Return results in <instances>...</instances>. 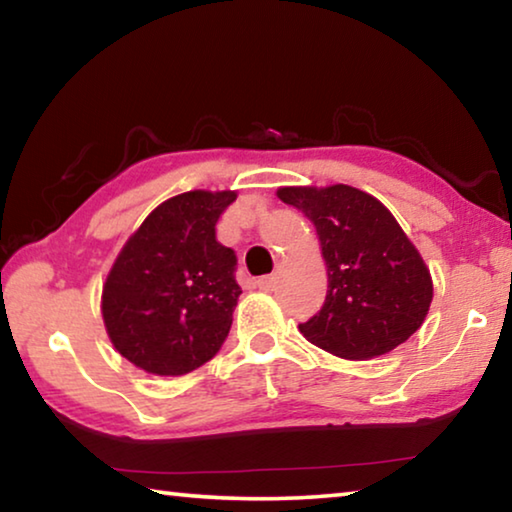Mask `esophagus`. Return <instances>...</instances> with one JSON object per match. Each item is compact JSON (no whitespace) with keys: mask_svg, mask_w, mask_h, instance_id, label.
Segmentation results:
<instances>
[{"mask_svg":"<svg viewBox=\"0 0 512 512\" xmlns=\"http://www.w3.org/2000/svg\"><path fill=\"white\" fill-rule=\"evenodd\" d=\"M257 287L262 291H273L275 278H273V275H262V278H257Z\"/></svg>","mask_w":512,"mask_h":512,"instance_id":"34e87169","label":"esophagus"}]
</instances>
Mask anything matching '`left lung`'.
I'll list each match as a JSON object with an SVG mask.
<instances>
[{
	"label": "left lung",
	"mask_w": 512,
	"mask_h": 512,
	"mask_svg": "<svg viewBox=\"0 0 512 512\" xmlns=\"http://www.w3.org/2000/svg\"><path fill=\"white\" fill-rule=\"evenodd\" d=\"M278 198L314 223L328 266L326 303L298 326L307 342L339 358L369 360L415 335L431 307L433 280L383 202L346 184L285 186Z\"/></svg>",
	"instance_id": "left-lung-1"
}]
</instances>
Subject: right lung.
I'll use <instances>...</instances> for the list:
<instances>
[{
	"label": "right lung",
	"mask_w": 512,
	"mask_h": 512,
	"mask_svg": "<svg viewBox=\"0 0 512 512\" xmlns=\"http://www.w3.org/2000/svg\"><path fill=\"white\" fill-rule=\"evenodd\" d=\"M234 191H189L154 209L107 275L104 326L116 351L157 376H184L221 351L241 287L216 241Z\"/></svg>",
	"instance_id": "obj_1"
}]
</instances>
